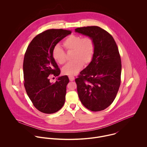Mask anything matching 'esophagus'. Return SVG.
<instances>
[{
  "label": "esophagus",
  "instance_id": "esophagus-1",
  "mask_svg": "<svg viewBox=\"0 0 147 147\" xmlns=\"http://www.w3.org/2000/svg\"><path fill=\"white\" fill-rule=\"evenodd\" d=\"M68 78H69V79L71 82H72L75 80V77L74 76H71V75H69L68 76Z\"/></svg>",
  "mask_w": 147,
  "mask_h": 147
}]
</instances>
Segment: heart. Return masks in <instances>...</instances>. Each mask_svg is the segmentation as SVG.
Listing matches in <instances>:
<instances>
[{
    "mask_svg": "<svg viewBox=\"0 0 147 147\" xmlns=\"http://www.w3.org/2000/svg\"><path fill=\"white\" fill-rule=\"evenodd\" d=\"M63 47L67 51H72L73 61L67 63L63 68L62 72L68 75H75L83 66L90 63L95 51V43L90 37L71 34L63 42ZM52 57L54 60L60 64L66 62L65 54L62 47L57 45L53 49Z\"/></svg>",
    "mask_w": 147,
    "mask_h": 147,
    "instance_id": "1",
    "label": "heart"
}]
</instances>
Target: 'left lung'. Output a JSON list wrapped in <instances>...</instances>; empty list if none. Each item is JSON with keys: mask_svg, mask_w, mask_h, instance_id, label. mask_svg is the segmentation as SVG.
<instances>
[{"mask_svg": "<svg viewBox=\"0 0 147 147\" xmlns=\"http://www.w3.org/2000/svg\"><path fill=\"white\" fill-rule=\"evenodd\" d=\"M75 30L91 37L95 43L92 61L75 79L79 97L88 109L103 110L113 103L121 84L122 64L117 45L113 37L99 26Z\"/></svg>", "mask_w": 147, "mask_h": 147, "instance_id": "1", "label": "left lung"}]
</instances>
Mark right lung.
Segmentation results:
<instances>
[{
    "instance_id": "obj_1",
    "label": "right lung",
    "mask_w": 147,
    "mask_h": 147,
    "mask_svg": "<svg viewBox=\"0 0 147 147\" xmlns=\"http://www.w3.org/2000/svg\"><path fill=\"white\" fill-rule=\"evenodd\" d=\"M71 32L64 29H49L36 36L29 45L24 56L23 72L24 86L34 107L46 114L59 111L64 104L67 75L51 83L50 74L58 76L61 70L52 57L56 45Z\"/></svg>"
}]
</instances>
